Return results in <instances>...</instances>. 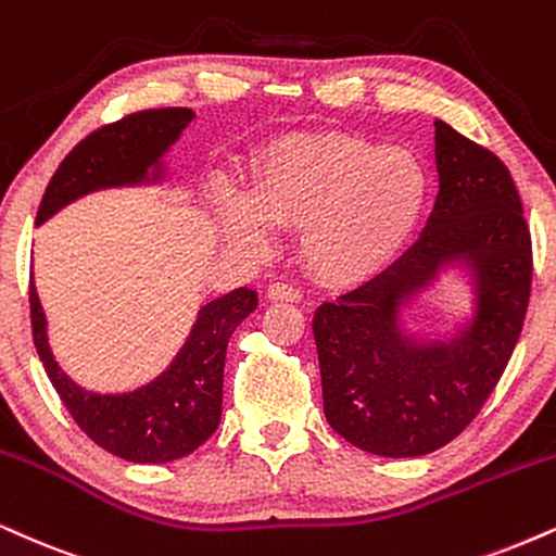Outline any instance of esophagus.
Here are the masks:
<instances>
[{
    "label": "esophagus",
    "mask_w": 556,
    "mask_h": 556,
    "mask_svg": "<svg viewBox=\"0 0 556 556\" xmlns=\"http://www.w3.org/2000/svg\"><path fill=\"white\" fill-rule=\"evenodd\" d=\"M266 295L271 300H285V303H300V300H303V292L287 282H271L269 290H266Z\"/></svg>",
    "instance_id": "34e87169"
}]
</instances>
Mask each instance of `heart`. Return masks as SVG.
<instances>
[{
    "label": "heart",
    "instance_id": "heart-1",
    "mask_svg": "<svg viewBox=\"0 0 556 556\" xmlns=\"http://www.w3.org/2000/svg\"><path fill=\"white\" fill-rule=\"evenodd\" d=\"M430 178L406 147L344 134L282 137L258 157L249 202L223 197L225 238L249 253L271 245L269 227H300L313 277L354 285L383 271L422 219Z\"/></svg>",
    "mask_w": 556,
    "mask_h": 556
}]
</instances>
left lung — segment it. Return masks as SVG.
I'll return each instance as SVG.
<instances>
[{"instance_id":"left-lung-1","label":"left lung","mask_w":556,"mask_h":556,"mask_svg":"<svg viewBox=\"0 0 556 556\" xmlns=\"http://www.w3.org/2000/svg\"><path fill=\"white\" fill-rule=\"evenodd\" d=\"M434 163L440 191L417 243L313 318L326 419L346 443L386 458L427 456L473 422L531 298V232L503 160L434 122ZM456 260L478 279L472 324L447 343L404 338L397 311Z\"/></svg>"}]
</instances>
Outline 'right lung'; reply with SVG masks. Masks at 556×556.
Returning a JSON list of instances; mask_svg holds the SVG:
<instances>
[{
    "label": "right lung",
    "mask_w": 556,
    "mask_h": 556,
    "mask_svg": "<svg viewBox=\"0 0 556 556\" xmlns=\"http://www.w3.org/2000/svg\"><path fill=\"white\" fill-rule=\"evenodd\" d=\"M191 109H150L105 124L62 160L38 206L46 223L85 193L160 178V160L191 124ZM249 287L227 292L199 311L197 324L168 370L131 393H92L62 372L46 339V316L30 282V326L38 357L59 399L92 443L131 460L165 464L189 456L217 430L223 417L225 352L240 320L256 311Z\"/></svg>",
    "instance_id": "obj_1"
}]
</instances>
